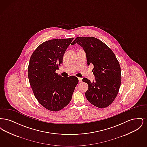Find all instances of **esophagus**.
<instances>
[{"label": "esophagus", "mask_w": 147, "mask_h": 147, "mask_svg": "<svg viewBox=\"0 0 147 147\" xmlns=\"http://www.w3.org/2000/svg\"><path fill=\"white\" fill-rule=\"evenodd\" d=\"M78 79H79V82H82V78H78Z\"/></svg>", "instance_id": "esophagus-1"}]
</instances>
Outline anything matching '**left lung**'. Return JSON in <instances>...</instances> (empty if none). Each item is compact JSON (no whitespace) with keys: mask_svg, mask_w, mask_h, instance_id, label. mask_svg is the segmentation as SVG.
Segmentation results:
<instances>
[{"mask_svg":"<svg viewBox=\"0 0 147 147\" xmlns=\"http://www.w3.org/2000/svg\"><path fill=\"white\" fill-rule=\"evenodd\" d=\"M78 43L86 53L87 64L94 66L95 81L83 78L88 84L85 92L87 100L98 108L111 105L117 96L121 83V71L119 61L112 50L106 44L92 37H77L71 43Z\"/></svg>","mask_w":147,"mask_h":147,"instance_id":"8db88e82","label":"left lung"}]
</instances>
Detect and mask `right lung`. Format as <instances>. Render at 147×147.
Instances as JSON below:
<instances>
[{
	"instance_id": "add662e5",
	"label": "right lung",
	"mask_w": 147,
	"mask_h": 147,
	"mask_svg": "<svg viewBox=\"0 0 147 147\" xmlns=\"http://www.w3.org/2000/svg\"><path fill=\"white\" fill-rule=\"evenodd\" d=\"M73 39L43 42L30 59L28 77L31 87L37 101L49 111H58L68 105L79 82L75 76L63 78L56 72Z\"/></svg>"
}]
</instances>
